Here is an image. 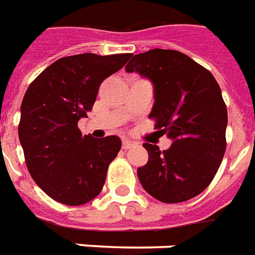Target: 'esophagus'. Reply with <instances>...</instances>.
Listing matches in <instances>:
<instances>
[{
	"mask_svg": "<svg viewBox=\"0 0 255 255\" xmlns=\"http://www.w3.org/2000/svg\"><path fill=\"white\" fill-rule=\"evenodd\" d=\"M122 146L124 150H128V148H131V147L137 146V143L133 142V140H131V139H123Z\"/></svg>",
	"mask_w": 255,
	"mask_h": 255,
	"instance_id": "esophagus-1",
	"label": "esophagus"
}]
</instances>
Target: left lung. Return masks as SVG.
Here are the masks:
<instances>
[{
  "label": "left lung",
  "mask_w": 255,
  "mask_h": 255,
  "mask_svg": "<svg viewBox=\"0 0 255 255\" xmlns=\"http://www.w3.org/2000/svg\"><path fill=\"white\" fill-rule=\"evenodd\" d=\"M154 85L148 118L170 137L171 146L144 143L148 161L137 178L148 195L162 203H182L200 195L214 180L226 151L227 108L211 71L175 50L133 55L126 66Z\"/></svg>",
  "instance_id": "obj_1"
}]
</instances>
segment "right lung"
<instances>
[{"mask_svg":"<svg viewBox=\"0 0 255 255\" xmlns=\"http://www.w3.org/2000/svg\"><path fill=\"white\" fill-rule=\"evenodd\" d=\"M132 54H80L60 58L37 75L21 103L18 137L28 171L51 199L66 205L89 203L103 189L120 137L82 135L101 82Z\"/></svg>","mask_w":255,"mask_h":255,"instance_id":"obj_1","label":"right lung"}]
</instances>
